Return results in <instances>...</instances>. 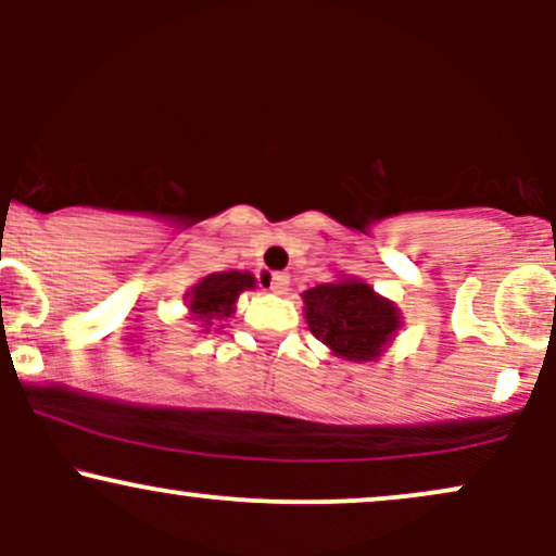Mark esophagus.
<instances>
[{"label": "esophagus", "mask_w": 556, "mask_h": 556, "mask_svg": "<svg viewBox=\"0 0 556 556\" xmlns=\"http://www.w3.org/2000/svg\"><path fill=\"white\" fill-rule=\"evenodd\" d=\"M287 287H290V277L285 271H274L269 277V290L277 292V295H285Z\"/></svg>", "instance_id": "obj_1"}]
</instances>
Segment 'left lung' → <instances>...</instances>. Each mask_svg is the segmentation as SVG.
<instances>
[{
    "instance_id": "obj_1",
    "label": "left lung",
    "mask_w": 556,
    "mask_h": 556,
    "mask_svg": "<svg viewBox=\"0 0 556 556\" xmlns=\"http://www.w3.org/2000/svg\"><path fill=\"white\" fill-rule=\"evenodd\" d=\"M303 303L316 340L348 361H374L400 327L397 308L358 279L316 285Z\"/></svg>"
}]
</instances>
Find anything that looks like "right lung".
Masks as SVG:
<instances>
[{"mask_svg":"<svg viewBox=\"0 0 556 556\" xmlns=\"http://www.w3.org/2000/svg\"><path fill=\"white\" fill-rule=\"evenodd\" d=\"M256 287V279L248 271H222L208 274L188 292L190 311L195 314V321L214 324V318L232 316V305L242 290Z\"/></svg>","mask_w":556,"mask_h":556,"instance_id":"right-lung-1","label":"right lung"}]
</instances>
